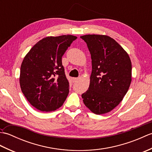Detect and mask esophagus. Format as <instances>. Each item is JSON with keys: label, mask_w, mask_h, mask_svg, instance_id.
I'll use <instances>...</instances> for the list:
<instances>
[{"label": "esophagus", "mask_w": 152, "mask_h": 152, "mask_svg": "<svg viewBox=\"0 0 152 152\" xmlns=\"http://www.w3.org/2000/svg\"><path fill=\"white\" fill-rule=\"evenodd\" d=\"M72 82H77L78 80V78H72Z\"/></svg>", "instance_id": "34e87169"}]
</instances>
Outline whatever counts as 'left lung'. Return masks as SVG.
<instances>
[{"mask_svg":"<svg viewBox=\"0 0 152 152\" xmlns=\"http://www.w3.org/2000/svg\"><path fill=\"white\" fill-rule=\"evenodd\" d=\"M84 40L91 57L89 87L82 95L86 107L95 114L112 111L127 93L132 80L130 57L124 48L107 35L87 34Z\"/></svg>","mask_w":152,"mask_h":152,"instance_id":"1","label":"left lung"}]
</instances>
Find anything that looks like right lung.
Segmentation results:
<instances>
[{
  "mask_svg": "<svg viewBox=\"0 0 152 152\" xmlns=\"http://www.w3.org/2000/svg\"><path fill=\"white\" fill-rule=\"evenodd\" d=\"M76 38L70 34L44 38L34 45L23 60L19 76L21 91L38 110H56L69 95V83L62 57Z\"/></svg>",
  "mask_w": 152,
  "mask_h": 152,
  "instance_id": "right-lung-1",
  "label": "right lung"
}]
</instances>
